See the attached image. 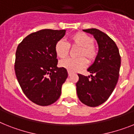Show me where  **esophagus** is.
Returning a JSON list of instances; mask_svg holds the SVG:
<instances>
[{
    "label": "esophagus",
    "mask_w": 134,
    "mask_h": 134,
    "mask_svg": "<svg viewBox=\"0 0 134 134\" xmlns=\"http://www.w3.org/2000/svg\"><path fill=\"white\" fill-rule=\"evenodd\" d=\"M68 76H70V75L72 74V72H70V71H69V70H68Z\"/></svg>",
    "instance_id": "esophagus-1"
}]
</instances>
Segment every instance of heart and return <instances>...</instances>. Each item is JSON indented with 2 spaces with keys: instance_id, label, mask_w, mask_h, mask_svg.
<instances>
[{
  "instance_id": "obj_1",
  "label": "heart",
  "mask_w": 134,
  "mask_h": 134,
  "mask_svg": "<svg viewBox=\"0 0 134 134\" xmlns=\"http://www.w3.org/2000/svg\"><path fill=\"white\" fill-rule=\"evenodd\" d=\"M93 38L83 32H77L68 38V43L58 41L55 46V52L61 59L68 56L70 47H78L76 59H67L62 61L60 66L70 72L79 71L87 66L88 62H92L98 54V47L93 42Z\"/></svg>"
}]
</instances>
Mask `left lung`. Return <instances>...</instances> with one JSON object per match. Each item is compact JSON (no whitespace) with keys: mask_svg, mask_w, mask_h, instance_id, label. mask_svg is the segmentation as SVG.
Segmentation results:
<instances>
[{"mask_svg":"<svg viewBox=\"0 0 134 134\" xmlns=\"http://www.w3.org/2000/svg\"><path fill=\"white\" fill-rule=\"evenodd\" d=\"M83 31L93 35L99 45V51L94 62L88 68L90 77L78 74L77 93L83 104L97 107L108 100L116 86L120 56L116 43L107 34L97 29Z\"/></svg>","mask_w":134,"mask_h":134,"instance_id":"left-lung-1","label":"left lung"}]
</instances>
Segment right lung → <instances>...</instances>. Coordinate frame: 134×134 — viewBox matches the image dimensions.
I'll return each instance as SVG.
<instances>
[{"label":"right lung","instance_id":"obj_1","mask_svg":"<svg viewBox=\"0 0 134 134\" xmlns=\"http://www.w3.org/2000/svg\"><path fill=\"white\" fill-rule=\"evenodd\" d=\"M66 30L43 29L27 35L15 52V72L23 92L41 106L59 99L62 86L68 77L66 68L57 66L55 46Z\"/></svg>","mask_w":134,"mask_h":134}]
</instances>
